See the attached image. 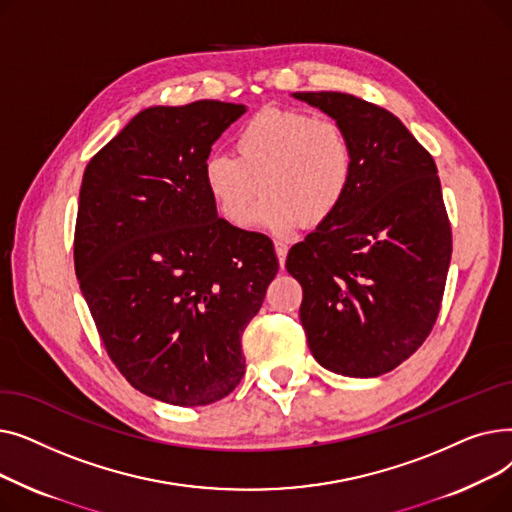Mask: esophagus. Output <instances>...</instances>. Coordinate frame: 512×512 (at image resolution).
I'll return each instance as SVG.
<instances>
[{"mask_svg":"<svg viewBox=\"0 0 512 512\" xmlns=\"http://www.w3.org/2000/svg\"><path fill=\"white\" fill-rule=\"evenodd\" d=\"M274 249H276V255H278L280 265H284L286 255H288V249H290V242H288L286 238H278V240H274Z\"/></svg>","mask_w":512,"mask_h":512,"instance_id":"34e87169","label":"esophagus"}]
</instances>
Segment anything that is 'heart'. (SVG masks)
<instances>
[{
  "label": "heart",
  "mask_w": 512,
  "mask_h": 512,
  "mask_svg": "<svg viewBox=\"0 0 512 512\" xmlns=\"http://www.w3.org/2000/svg\"><path fill=\"white\" fill-rule=\"evenodd\" d=\"M236 155L213 151L201 176L232 226H242L259 197L253 224L274 234L330 222L351 193L357 157L348 132L330 118L299 110H261L236 134Z\"/></svg>",
  "instance_id": "heart-1"
}]
</instances>
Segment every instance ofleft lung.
<instances>
[{"label":"left lung","instance_id":"obj_1","mask_svg":"<svg viewBox=\"0 0 512 512\" xmlns=\"http://www.w3.org/2000/svg\"><path fill=\"white\" fill-rule=\"evenodd\" d=\"M292 95L332 116L357 157L334 218L288 251L301 324L321 367L378 378L417 351L442 307L452 230L436 161L380 105L336 91Z\"/></svg>","mask_w":512,"mask_h":512}]
</instances>
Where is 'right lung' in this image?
<instances>
[{"label": "right lung", "mask_w": 512, "mask_h": 512, "mask_svg": "<svg viewBox=\"0 0 512 512\" xmlns=\"http://www.w3.org/2000/svg\"><path fill=\"white\" fill-rule=\"evenodd\" d=\"M245 105L201 99L134 116L80 184L74 270L107 355L176 407L228 396L240 338L278 274L272 240L218 218L201 168Z\"/></svg>", "instance_id": "add662e5"}]
</instances>
